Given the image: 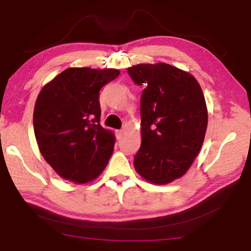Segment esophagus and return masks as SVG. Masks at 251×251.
<instances>
[{
	"label": "esophagus",
	"instance_id": "esophagus-1",
	"mask_svg": "<svg viewBox=\"0 0 251 251\" xmlns=\"http://www.w3.org/2000/svg\"><path fill=\"white\" fill-rule=\"evenodd\" d=\"M124 129H118V130H116V136H117V138L118 139H121L122 137H123V135H124Z\"/></svg>",
	"mask_w": 251,
	"mask_h": 251
}]
</instances>
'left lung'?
<instances>
[{
	"instance_id": "left-lung-1",
	"label": "left lung",
	"mask_w": 251,
	"mask_h": 251,
	"mask_svg": "<svg viewBox=\"0 0 251 251\" xmlns=\"http://www.w3.org/2000/svg\"><path fill=\"white\" fill-rule=\"evenodd\" d=\"M145 86L141 99L142 145L134 167L144 179L166 185L185 175L202 146L208 112L197 79L166 63L127 69Z\"/></svg>"
}]
</instances>
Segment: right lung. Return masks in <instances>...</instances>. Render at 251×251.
Listing matches in <instances>:
<instances>
[{
  "label": "right lung",
  "instance_id": "right-lung-1",
  "mask_svg": "<svg viewBox=\"0 0 251 251\" xmlns=\"http://www.w3.org/2000/svg\"><path fill=\"white\" fill-rule=\"evenodd\" d=\"M121 72L71 67L37 96L34 134L44 159L58 176L76 184L96 179L113 154L115 135L100 126V91Z\"/></svg>",
  "mask_w": 251,
  "mask_h": 251
}]
</instances>
